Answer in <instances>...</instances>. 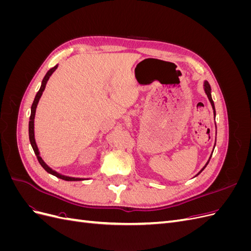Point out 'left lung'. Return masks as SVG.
I'll return each instance as SVG.
<instances>
[{
    "mask_svg": "<svg viewBox=\"0 0 251 251\" xmlns=\"http://www.w3.org/2000/svg\"><path fill=\"white\" fill-rule=\"evenodd\" d=\"M204 91H205V93H206V95H207V97H208V100H209V101H210V103H211V107H212V110H214V115L216 116V110H215V103H214V100H212V98H211V88H210V86H209V83H208V81H206L205 80L204 81ZM212 155V154H211ZM211 157V156H210ZM210 157H209V160H210ZM209 160L207 161V163L205 164V166L204 168L198 173V175L205 169L206 168V165L208 164V162H209Z\"/></svg>",
    "mask_w": 251,
    "mask_h": 251,
    "instance_id": "1",
    "label": "left lung"
}]
</instances>
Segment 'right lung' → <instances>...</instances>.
<instances>
[{"instance_id": "right-lung-1", "label": "right lung", "mask_w": 251, "mask_h": 251, "mask_svg": "<svg viewBox=\"0 0 251 251\" xmlns=\"http://www.w3.org/2000/svg\"><path fill=\"white\" fill-rule=\"evenodd\" d=\"M57 68V65L54 66L53 68H51V69L46 73V75H45V77L43 78V81H42V86L39 90V92L36 93L35 97H34V100H33V103L31 105V115H30V120H29V140H30V143H31V147L34 151V154L37 158V160H39L40 164L43 166V169L46 171L47 173L53 175V176H55L59 179H63V180H66V181H81V180H85L83 178H74V177H68V176H64V175L62 174H58L57 172L53 171L51 168H49V166L44 162V160L42 159V157L40 156V151H39V149H37V146H36V142H35V139H34V117H35V111H36V107H37V103H39L40 101V98L44 92L45 88H46V83L49 79V77L52 75V73L54 72L56 70Z\"/></svg>"}]
</instances>
